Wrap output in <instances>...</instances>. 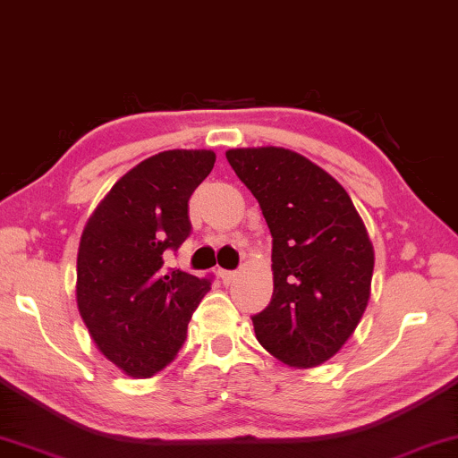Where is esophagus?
Instances as JSON below:
<instances>
[{
    "instance_id": "34e87169",
    "label": "esophagus",
    "mask_w": 458,
    "mask_h": 458,
    "mask_svg": "<svg viewBox=\"0 0 458 458\" xmlns=\"http://www.w3.org/2000/svg\"><path fill=\"white\" fill-rule=\"evenodd\" d=\"M218 276H221V281H223L225 284H229V283L233 281V278H235V273H233V270H225V268H218Z\"/></svg>"
}]
</instances>
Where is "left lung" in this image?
Returning <instances> with one entry per match:
<instances>
[{"instance_id":"1","label":"left lung","mask_w":458,"mask_h":458,"mask_svg":"<svg viewBox=\"0 0 458 458\" xmlns=\"http://www.w3.org/2000/svg\"><path fill=\"white\" fill-rule=\"evenodd\" d=\"M273 235V300L251 316L276 360L314 368L353 335L369 300L374 248L343 185L293 150H227Z\"/></svg>"}]
</instances>
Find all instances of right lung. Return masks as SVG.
Wrapping results in <instances>:
<instances>
[{
  "label": "right lung",
  "mask_w": 458,
  "mask_h": 458,
  "mask_svg": "<svg viewBox=\"0 0 458 458\" xmlns=\"http://www.w3.org/2000/svg\"><path fill=\"white\" fill-rule=\"evenodd\" d=\"M213 150H165L119 180L78 248L76 301L101 353L131 377L175 360L213 276L165 267L191 233L188 202L215 167Z\"/></svg>",
  "instance_id": "add662e5"
}]
</instances>
